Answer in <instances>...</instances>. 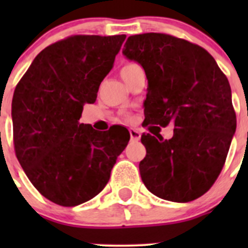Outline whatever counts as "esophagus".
Segmentation results:
<instances>
[{
    "instance_id": "obj_1",
    "label": "esophagus",
    "mask_w": 248,
    "mask_h": 248,
    "mask_svg": "<svg viewBox=\"0 0 248 248\" xmlns=\"http://www.w3.org/2000/svg\"><path fill=\"white\" fill-rule=\"evenodd\" d=\"M129 134H130V139L133 140V141H138V140H140V137H141L140 131L134 128L129 129Z\"/></svg>"
}]
</instances>
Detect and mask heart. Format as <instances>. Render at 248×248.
I'll return each mask as SVG.
<instances>
[{
    "label": "heart",
    "mask_w": 248,
    "mask_h": 248,
    "mask_svg": "<svg viewBox=\"0 0 248 248\" xmlns=\"http://www.w3.org/2000/svg\"><path fill=\"white\" fill-rule=\"evenodd\" d=\"M139 69H141V68H140V65L138 63L128 62L123 65L122 69H120V76H122L123 79H126L129 76H131L134 72L139 71Z\"/></svg>",
    "instance_id": "obj_1"
}]
</instances>
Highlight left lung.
Masks as SVG:
<instances>
[{
	"label": "left lung",
	"mask_w": 248,
	"mask_h": 248,
	"mask_svg": "<svg viewBox=\"0 0 248 248\" xmlns=\"http://www.w3.org/2000/svg\"><path fill=\"white\" fill-rule=\"evenodd\" d=\"M123 54L140 63L148 78L145 125L175 126L169 140L141 135L144 185L174 202L200 198L220 175L236 130L226 76L207 50L170 34L130 36Z\"/></svg>",
	"instance_id": "obj_1"
}]
</instances>
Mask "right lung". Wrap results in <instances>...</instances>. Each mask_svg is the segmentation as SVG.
Here are the masks:
<instances>
[{
  "mask_svg": "<svg viewBox=\"0 0 248 248\" xmlns=\"http://www.w3.org/2000/svg\"><path fill=\"white\" fill-rule=\"evenodd\" d=\"M125 37L76 34L58 41L34 58L15 89V153L34 187L57 205L72 207L97 196L128 145L124 126L98 131L79 123Z\"/></svg>",
  "mask_w": 248,
  "mask_h": 248,
  "instance_id": "obj_1",
  "label": "right lung"
}]
</instances>
